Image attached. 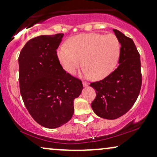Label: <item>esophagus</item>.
Here are the masks:
<instances>
[{"label":"esophagus","mask_w":157,"mask_h":157,"mask_svg":"<svg viewBox=\"0 0 157 157\" xmlns=\"http://www.w3.org/2000/svg\"><path fill=\"white\" fill-rule=\"evenodd\" d=\"M82 85H83V86H89V82H86V81L82 80Z\"/></svg>","instance_id":"1"}]
</instances>
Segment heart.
Masks as SVG:
<instances>
[{
  "label": "heart",
  "mask_w": 157,
  "mask_h": 157,
  "mask_svg": "<svg viewBox=\"0 0 157 157\" xmlns=\"http://www.w3.org/2000/svg\"><path fill=\"white\" fill-rule=\"evenodd\" d=\"M67 46H61L57 54L62 67L71 75L82 64L85 76L98 80L109 75L117 63L120 44L112 34H81L68 39Z\"/></svg>",
  "instance_id": "b5f03b06"
}]
</instances>
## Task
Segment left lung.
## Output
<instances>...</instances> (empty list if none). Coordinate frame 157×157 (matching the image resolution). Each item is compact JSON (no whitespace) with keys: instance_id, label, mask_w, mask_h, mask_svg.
<instances>
[{"instance_id":"left-lung-1","label":"left lung","mask_w":157,"mask_h":157,"mask_svg":"<svg viewBox=\"0 0 157 157\" xmlns=\"http://www.w3.org/2000/svg\"><path fill=\"white\" fill-rule=\"evenodd\" d=\"M120 47L119 65L107 77L91 82L96 97L91 102L94 112L100 117L115 120L131 109L142 86L140 55L133 40L113 29Z\"/></svg>"}]
</instances>
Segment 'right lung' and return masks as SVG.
<instances>
[{
    "label": "right lung",
    "instance_id": "add662e5",
    "mask_svg": "<svg viewBox=\"0 0 157 157\" xmlns=\"http://www.w3.org/2000/svg\"><path fill=\"white\" fill-rule=\"evenodd\" d=\"M63 34L40 35L28 41L20 53L19 84L32 117L48 128L71 120L74 100L82 92V81L63 68L57 49Z\"/></svg>",
    "mask_w": 157,
    "mask_h": 157
}]
</instances>
